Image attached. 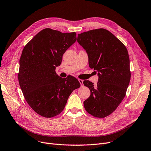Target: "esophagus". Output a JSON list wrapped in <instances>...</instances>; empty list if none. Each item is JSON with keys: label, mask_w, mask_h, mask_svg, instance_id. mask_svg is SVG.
Instances as JSON below:
<instances>
[{"label": "esophagus", "mask_w": 151, "mask_h": 151, "mask_svg": "<svg viewBox=\"0 0 151 151\" xmlns=\"http://www.w3.org/2000/svg\"><path fill=\"white\" fill-rule=\"evenodd\" d=\"M78 81H79V82H80V83L81 86H83V81L82 80H80V79H79V80H78Z\"/></svg>", "instance_id": "34e87169"}]
</instances>
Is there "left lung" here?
Returning <instances> with one entry per match:
<instances>
[{
  "label": "left lung",
  "instance_id": "8db88e82",
  "mask_svg": "<svg viewBox=\"0 0 151 151\" xmlns=\"http://www.w3.org/2000/svg\"><path fill=\"white\" fill-rule=\"evenodd\" d=\"M77 42L86 50L89 66L98 72L96 85L90 81L83 84L90 88V97L83 103L88 113L103 118L118 108L124 99L131 79L127 50L112 33L104 29L78 35Z\"/></svg>",
  "mask_w": 151,
  "mask_h": 151
}]
</instances>
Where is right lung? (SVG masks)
Masks as SVG:
<instances>
[{"mask_svg":"<svg viewBox=\"0 0 151 151\" xmlns=\"http://www.w3.org/2000/svg\"><path fill=\"white\" fill-rule=\"evenodd\" d=\"M75 32L51 29L38 32L22 51L18 78L24 98L32 109L45 118L61 113L73 91L80 87L76 78L65 79L56 73L64 53L76 40Z\"/></svg>","mask_w":151,"mask_h":151,"instance_id":"right-lung-1","label":"right lung"}]
</instances>
